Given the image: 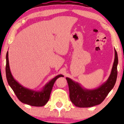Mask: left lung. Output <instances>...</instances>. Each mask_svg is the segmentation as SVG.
I'll return each instance as SVG.
<instances>
[{"instance_id":"1","label":"left lung","mask_w":124,"mask_h":124,"mask_svg":"<svg viewBox=\"0 0 124 124\" xmlns=\"http://www.w3.org/2000/svg\"><path fill=\"white\" fill-rule=\"evenodd\" d=\"M118 63L117 52L115 49L114 61L110 75L107 80L97 89H85L78 82L66 78L69 86V97L72 103L75 106L82 108L90 107L101 103L116 84Z\"/></svg>"}]
</instances>
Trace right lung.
Instances as JSON below:
<instances>
[{
	"instance_id": "add662e5",
	"label": "right lung",
	"mask_w": 124,
	"mask_h": 124,
	"mask_svg": "<svg viewBox=\"0 0 124 124\" xmlns=\"http://www.w3.org/2000/svg\"><path fill=\"white\" fill-rule=\"evenodd\" d=\"M8 51L6 54V75L8 84L12 88L18 99L23 103L30 105L31 106L42 107L45 106L49 99L54 83L58 78L62 77V75H59L47 83L40 91H35L24 87L18 83L13 77L10 72L8 62Z\"/></svg>"
}]
</instances>
